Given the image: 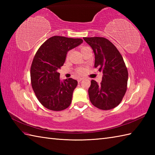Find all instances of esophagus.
I'll return each instance as SVG.
<instances>
[{"label": "esophagus", "instance_id": "esophagus-1", "mask_svg": "<svg viewBox=\"0 0 155 155\" xmlns=\"http://www.w3.org/2000/svg\"><path fill=\"white\" fill-rule=\"evenodd\" d=\"M83 78H78V79H77L78 83H79V82H81V81H83Z\"/></svg>", "mask_w": 155, "mask_h": 155}]
</instances>
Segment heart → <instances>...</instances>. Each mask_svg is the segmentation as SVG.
Here are the masks:
<instances>
[{
  "label": "heart",
  "instance_id": "1",
  "mask_svg": "<svg viewBox=\"0 0 155 155\" xmlns=\"http://www.w3.org/2000/svg\"><path fill=\"white\" fill-rule=\"evenodd\" d=\"M87 48H88L87 47H82L81 48V52H83L84 49H86ZM68 56V54L67 55V57ZM84 70L83 68H78V70H77V73L78 74H83V73H84Z\"/></svg>",
  "mask_w": 155,
  "mask_h": 155
}]
</instances>
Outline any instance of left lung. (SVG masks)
I'll return each instance as SVG.
<instances>
[{"label": "left lung", "instance_id": "1", "mask_svg": "<svg viewBox=\"0 0 155 155\" xmlns=\"http://www.w3.org/2000/svg\"><path fill=\"white\" fill-rule=\"evenodd\" d=\"M83 39L93 50L94 68L103 72L100 84L94 80L91 81L88 88L90 101L101 110L112 109L120 103L127 91L128 71L123 58L107 38L95 37Z\"/></svg>", "mask_w": 155, "mask_h": 155}]
</instances>
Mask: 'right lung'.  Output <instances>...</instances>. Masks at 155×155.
I'll return each instance as SVG.
<instances>
[{
	"label": "right lung",
	"instance_id": "1",
	"mask_svg": "<svg viewBox=\"0 0 155 155\" xmlns=\"http://www.w3.org/2000/svg\"><path fill=\"white\" fill-rule=\"evenodd\" d=\"M83 42L81 38L54 36L36 52L31 67V85L39 102L48 109L60 111L70 106L78 82L71 78L61 81L58 70L68 51Z\"/></svg>",
	"mask_w": 155,
	"mask_h": 155
}]
</instances>
